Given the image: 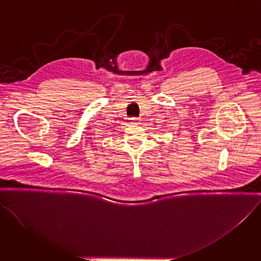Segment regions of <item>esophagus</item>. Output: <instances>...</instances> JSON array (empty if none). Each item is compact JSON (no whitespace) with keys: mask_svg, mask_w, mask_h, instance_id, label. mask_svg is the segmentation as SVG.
I'll list each match as a JSON object with an SVG mask.
<instances>
[{"mask_svg":"<svg viewBox=\"0 0 261 261\" xmlns=\"http://www.w3.org/2000/svg\"><path fill=\"white\" fill-rule=\"evenodd\" d=\"M133 121H134V122H136V123H138V124H139V122H140V121H139V119H137V118H136V119H133Z\"/></svg>","mask_w":261,"mask_h":261,"instance_id":"esophagus-1","label":"esophagus"}]
</instances>
